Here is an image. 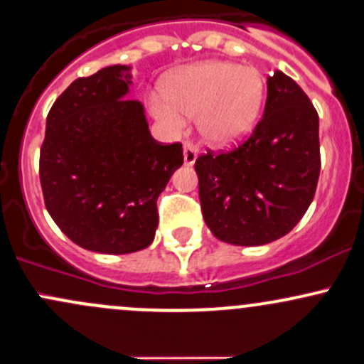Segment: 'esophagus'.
Segmentation results:
<instances>
[{
  "instance_id": "obj_1",
  "label": "esophagus",
  "mask_w": 364,
  "mask_h": 364,
  "mask_svg": "<svg viewBox=\"0 0 364 364\" xmlns=\"http://www.w3.org/2000/svg\"><path fill=\"white\" fill-rule=\"evenodd\" d=\"M183 157H185L186 166L195 164L198 157V145H195L193 141H185V145H183Z\"/></svg>"
}]
</instances>
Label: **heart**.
Listing matches in <instances>:
<instances>
[{"instance_id": "1", "label": "heart", "mask_w": 364, "mask_h": 364, "mask_svg": "<svg viewBox=\"0 0 364 364\" xmlns=\"http://www.w3.org/2000/svg\"><path fill=\"white\" fill-rule=\"evenodd\" d=\"M262 98L264 81L254 67L202 62L176 74L164 98H150V110L171 131L185 127V115H198L203 136L225 145L254 126Z\"/></svg>"}]
</instances>
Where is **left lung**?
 <instances>
[{"mask_svg": "<svg viewBox=\"0 0 364 364\" xmlns=\"http://www.w3.org/2000/svg\"><path fill=\"white\" fill-rule=\"evenodd\" d=\"M318 112L292 77H267L264 114L245 141L195 161L202 214L221 242L264 245L294 230L318 186Z\"/></svg>", "mask_w": 364, "mask_h": 364, "instance_id": "8db88e82", "label": "left lung"}]
</instances>
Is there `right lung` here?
<instances>
[{
  "label": "right lung",
  "instance_id": "obj_1",
  "mask_svg": "<svg viewBox=\"0 0 364 364\" xmlns=\"http://www.w3.org/2000/svg\"><path fill=\"white\" fill-rule=\"evenodd\" d=\"M129 67L75 79L46 117L39 155L45 205L63 235L100 254L146 249L157 198L183 164L181 143L151 138L145 110L126 98Z\"/></svg>",
  "mask_w": 364,
  "mask_h": 364
}]
</instances>
